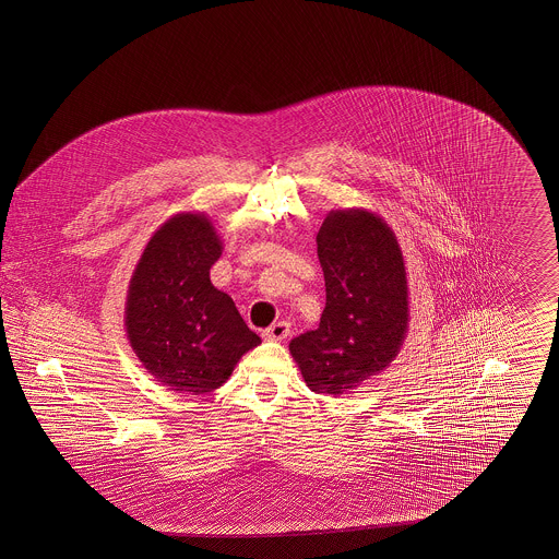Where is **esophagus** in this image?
<instances>
[{"label": "esophagus", "instance_id": "obj_1", "mask_svg": "<svg viewBox=\"0 0 559 559\" xmlns=\"http://www.w3.org/2000/svg\"><path fill=\"white\" fill-rule=\"evenodd\" d=\"M289 331H292L289 322L281 320V322H274L272 326H267L262 335H264V340H267V342H283V340H287Z\"/></svg>", "mask_w": 559, "mask_h": 559}]
</instances>
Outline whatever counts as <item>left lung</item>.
I'll list each match as a JSON object with an SVG mask.
<instances>
[{
  "mask_svg": "<svg viewBox=\"0 0 559 559\" xmlns=\"http://www.w3.org/2000/svg\"><path fill=\"white\" fill-rule=\"evenodd\" d=\"M326 304L289 344L306 385L340 396L390 367L408 331V283L394 230L367 210H333L317 235Z\"/></svg>",
  "mask_w": 559,
  "mask_h": 559,
  "instance_id": "obj_1",
  "label": "left lung"
}]
</instances>
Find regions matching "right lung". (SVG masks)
I'll return each instance as SVG.
<instances>
[{
    "label": "right lung",
    "instance_id": "right-lung-1",
    "mask_svg": "<svg viewBox=\"0 0 559 559\" xmlns=\"http://www.w3.org/2000/svg\"><path fill=\"white\" fill-rule=\"evenodd\" d=\"M222 239L205 213H176L146 242L133 267L126 331L138 360L160 385L201 396L217 390L262 340L240 319L210 267Z\"/></svg>",
    "mask_w": 559,
    "mask_h": 559
}]
</instances>
